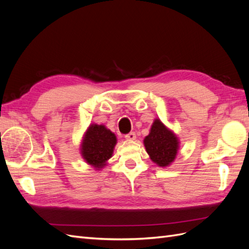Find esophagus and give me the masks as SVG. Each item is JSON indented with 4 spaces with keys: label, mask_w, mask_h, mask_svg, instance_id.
<instances>
[{
    "label": "esophagus",
    "mask_w": 249,
    "mask_h": 249,
    "mask_svg": "<svg viewBox=\"0 0 249 249\" xmlns=\"http://www.w3.org/2000/svg\"><path fill=\"white\" fill-rule=\"evenodd\" d=\"M124 138L126 139V140H130V141H133V140H135L136 139V134H135L134 132H131V133H129V134H126L125 136H124Z\"/></svg>",
    "instance_id": "1"
}]
</instances>
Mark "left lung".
<instances>
[{
	"mask_svg": "<svg viewBox=\"0 0 249 249\" xmlns=\"http://www.w3.org/2000/svg\"><path fill=\"white\" fill-rule=\"evenodd\" d=\"M150 160L160 167H168L175 161L179 148L177 135L156 118L150 126L149 134L143 140Z\"/></svg>",
	"mask_w": 249,
	"mask_h": 249,
	"instance_id": "left-lung-1",
	"label": "left lung"
}]
</instances>
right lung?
Here are the masks:
<instances>
[{
    "instance_id": "add662e5",
    "label": "right lung",
    "mask_w": 249,
    "mask_h": 249,
    "mask_svg": "<svg viewBox=\"0 0 249 249\" xmlns=\"http://www.w3.org/2000/svg\"><path fill=\"white\" fill-rule=\"evenodd\" d=\"M116 143L114 133L104 124H91L83 135L80 146L81 156L90 166L95 170H101L108 164Z\"/></svg>"
}]
</instances>
